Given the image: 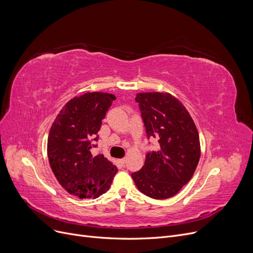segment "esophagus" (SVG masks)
Listing matches in <instances>:
<instances>
[{
	"label": "esophagus",
	"mask_w": 253,
	"mask_h": 253,
	"mask_svg": "<svg viewBox=\"0 0 253 253\" xmlns=\"http://www.w3.org/2000/svg\"><path fill=\"white\" fill-rule=\"evenodd\" d=\"M118 163L122 165V166H125V164H126V159H120V160H118Z\"/></svg>",
	"instance_id": "1"
}]
</instances>
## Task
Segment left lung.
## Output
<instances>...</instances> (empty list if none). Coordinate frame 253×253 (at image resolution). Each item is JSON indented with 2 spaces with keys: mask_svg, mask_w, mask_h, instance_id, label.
Listing matches in <instances>:
<instances>
[{
  "mask_svg": "<svg viewBox=\"0 0 253 253\" xmlns=\"http://www.w3.org/2000/svg\"><path fill=\"white\" fill-rule=\"evenodd\" d=\"M148 138L159 140L142 169L131 174L138 189L156 200L169 199L194 175L201 156L197 126L183 104L169 92L137 93Z\"/></svg>",
  "mask_w": 253,
  "mask_h": 253,
  "instance_id": "1",
  "label": "left lung"
}]
</instances>
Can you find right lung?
<instances>
[{
  "label": "right lung",
  "mask_w": 253,
  "mask_h": 253,
  "mask_svg": "<svg viewBox=\"0 0 253 253\" xmlns=\"http://www.w3.org/2000/svg\"><path fill=\"white\" fill-rule=\"evenodd\" d=\"M116 97L86 92L70 100L59 111L47 141L51 170L71 195L98 198L110 188L117 168L103 154L92 156L91 141H98L102 120Z\"/></svg>",
  "instance_id": "right-lung-1"
}]
</instances>
